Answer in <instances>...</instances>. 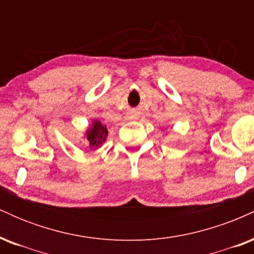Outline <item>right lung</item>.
Listing matches in <instances>:
<instances>
[{
	"instance_id": "right-lung-1",
	"label": "right lung",
	"mask_w": 254,
	"mask_h": 254,
	"mask_svg": "<svg viewBox=\"0 0 254 254\" xmlns=\"http://www.w3.org/2000/svg\"><path fill=\"white\" fill-rule=\"evenodd\" d=\"M109 131L106 129V125L101 124V122L94 121L92 127L86 131L87 141L90 148H98L106 141Z\"/></svg>"
}]
</instances>
